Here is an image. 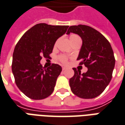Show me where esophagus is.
I'll return each mask as SVG.
<instances>
[{
    "instance_id": "obj_1",
    "label": "esophagus",
    "mask_w": 125,
    "mask_h": 125,
    "mask_svg": "<svg viewBox=\"0 0 125 125\" xmlns=\"http://www.w3.org/2000/svg\"><path fill=\"white\" fill-rule=\"evenodd\" d=\"M65 69H66V67H65V66H62V70H65Z\"/></svg>"
}]
</instances>
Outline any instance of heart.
Returning a JSON list of instances; mask_svg holds the SVG:
<instances>
[{
	"instance_id": "1",
	"label": "heart",
	"mask_w": 125,
	"mask_h": 125,
	"mask_svg": "<svg viewBox=\"0 0 125 125\" xmlns=\"http://www.w3.org/2000/svg\"><path fill=\"white\" fill-rule=\"evenodd\" d=\"M76 38H79V36L77 35H75V34H72V35H71L70 36V42L72 41L73 40H74V39H76ZM59 60H60V61L62 63H66V62H67V57L65 56H64V55H60V57H59Z\"/></svg>"
}]
</instances>
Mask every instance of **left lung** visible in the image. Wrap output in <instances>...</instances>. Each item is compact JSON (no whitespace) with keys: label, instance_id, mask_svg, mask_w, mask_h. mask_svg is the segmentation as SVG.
Returning <instances> with one entry per match:
<instances>
[{"label":"left lung","instance_id":"left-lung-1","mask_svg":"<svg viewBox=\"0 0 125 125\" xmlns=\"http://www.w3.org/2000/svg\"><path fill=\"white\" fill-rule=\"evenodd\" d=\"M74 33L81 36L83 44L77 60L85 65L87 72L73 68L74 75L70 79L72 93L83 99L99 95L110 83L115 65L114 52L110 42L102 34L90 26H72L67 34Z\"/></svg>","mask_w":125,"mask_h":125}]
</instances>
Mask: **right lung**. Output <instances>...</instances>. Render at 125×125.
<instances>
[{
    "label": "right lung",
    "mask_w": 125,
    "mask_h": 125,
    "mask_svg": "<svg viewBox=\"0 0 125 125\" xmlns=\"http://www.w3.org/2000/svg\"><path fill=\"white\" fill-rule=\"evenodd\" d=\"M68 28L38 23L28 30L16 44L12 72L17 87L30 99H44L53 93L62 68L55 63L44 68L40 62L42 57L50 58L55 42Z\"/></svg>",
    "instance_id": "right-lung-1"
}]
</instances>
